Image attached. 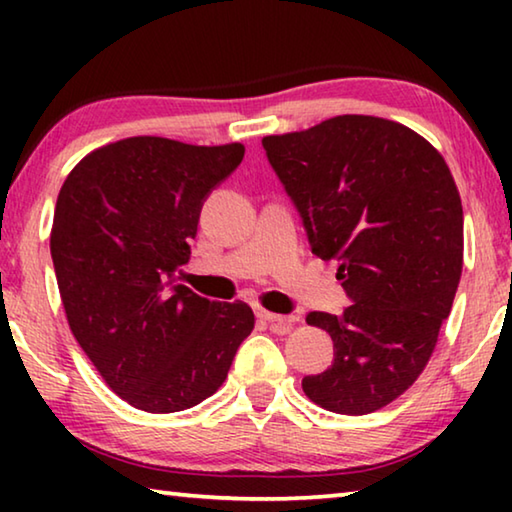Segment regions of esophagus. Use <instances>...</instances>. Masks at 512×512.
Segmentation results:
<instances>
[{"mask_svg":"<svg viewBox=\"0 0 512 512\" xmlns=\"http://www.w3.org/2000/svg\"><path fill=\"white\" fill-rule=\"evenodd\" d=\"M259 318L266 320V323L273 327V332L277 334H287L291 325L298 320L296 316H280V314H271V311H259Z\"/></svg>","mask_w":512,"mask_h":512,"instance_id":"34e87169","label":"esophagus"}]
</instances>
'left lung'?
Returning <instances> with one entry per match:
<instances>
[{
  "instance_id": "1",
  "label": "left lung",
  "mask_w": 512,
  "mask_h": 512,
  "mask_svg": "<svg viewBox=\"0 0 512 512\" xmlns=\"http://www.w3.org/2000/svg\"><path fill=\"white\" fill-rule=\"evenodd\" d=\"M266 158L300 212L311 253L336 259L352 305L307 323L334 341L311 402L366 415L397 400L427 366L463 271V205L447 162L397 121L341 115L268 135Z\"/></svg>"
}]
</instances>
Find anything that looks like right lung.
Here are the masks:
<instances>
[{
    "mask_svg": "<svg viewBox=\"0 0 512 512\" xmlns=\"http://www.w3.org/2000/svg\"><path fill=\"white\" fill-rule=\"evenodd\" d=\"M244 151L237 142L128 137L85 155L60 187L51 259L69 329L135 409L201 404L253 332L246 302H214L176 284L205 198Z\"/></svg>",
    "mask_w": 512,
    "mask_h": 512,
    "instance_id": "add662e5",
    "label": "right lung"
}]
</instances>
